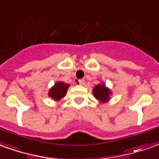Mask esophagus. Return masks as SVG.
Segmentation results:
<instances>
[{"label": "esophagus", "instance_id": "1", "mask_svg": "<svg viewBox=\"0 0 159 159\" xmlns=\"http://www.w3.org/2000/svg\"><path fill=\"white\" fill-rule=\"evenodd\" d=\"M76 85H80V86H83V85H84V80L83 79L76 80Z\"/></svg>", "mask_w": 159, "mask_h": 159}]
</instances>
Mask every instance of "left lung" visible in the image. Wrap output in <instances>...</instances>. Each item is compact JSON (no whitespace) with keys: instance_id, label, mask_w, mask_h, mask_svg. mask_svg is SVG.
Here are the masks:
<instances>
[{"instance_id":"1","label":"left lung","mask_w":159,"mask_h":159,"mask_svg":"<svg viewBox=\"0 0 159 159\" xmlns=\"http://www.w3.org/2000/svg\"><path fill=\"white\" fill-rule=\"evenodd\" d=\"M93 95L97 100H99L100 104L107 103L110 101L111 95L112 94L111 90L106 86V84L103 83H99L93 88Z\"/></svg>"}]
</instances>
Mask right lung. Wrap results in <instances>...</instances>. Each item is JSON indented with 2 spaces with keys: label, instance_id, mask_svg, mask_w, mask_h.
Masks as SVG:
<instances>
[{
  "label": "right lung",
  "instance_id": "obj_1",
  "mask_svg": "<svg viewBox=\"0 0 159 159\" xmlns=\"http://www.w3.org/2000/svg\"><path fill=\"white\" fill-rule=\"evenodd\" d=\"M70 84L58 81L54 83V85L49 89L48 95L54 101H59L62 98L66 96V92L69 89Z\"/></svg>",
  "mask_w": 159,
  "mask_h": 159
}]
</instances>
